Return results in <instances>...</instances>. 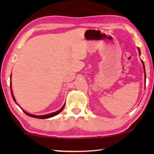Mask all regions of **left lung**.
Returning a JSON list of instances; mask_svg holds the SVG:
<instances>
[{"label": "left lung", "instance_id": "obj_1", "mask_svg": "<svg viewBox=\"0 0 154 154\" xmlns=\"http://www.w3.org/2000/svg\"><path fill=\"white\" fill-rule=\"evenodd\" d=\"M138 49H139V54H140V49H139V48H138ZM142 61V60H141ZM142 62H143V69H144V71H145V65H144V64H143V62L142 61ZM145 78H146V75H145Z\"/></svg>", "mask_w": 154, "mask_h": 154}]
</instances>
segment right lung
Instances as JSON below:
<instances>
[{
  "label": "right lung",
  "mask_w": 154,
  "mask_h": 154,
  "mask_svg": "<svg viewBox=\"0 0 154 154\" xmlns=\"http://www.w3.org/2000/svg\"><path fill=\"white\" fill-rule=\"evenodd\" d=\"M11 96H12V97H13V99H14V101L15 103H16V101H15V98H14V94H13V92H12V90H11ZM17 104V103H16ZM64 106H65V104L64 105L62 106V107L60 109H59L58 111H56V112H54V113H49V114H47V115H43V116H35V115H32V114H30V113H27V112H26V111H24V113L27 115V116H30V117H32V118H39V119H47V118H51V117H54V116H56V115H58V113H60V112L63 110V109H64Z\"/></svg>",
  "instance_id": "obj_1"
}]
</instances>
